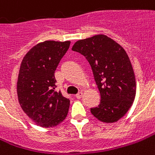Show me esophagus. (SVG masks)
I'll use <instances>...</instances> for the list:
<instances>
[{
  "label": "esophagus",
  "instance_id": "obj_1",
  "mask_svg": "<svg viewBox=\"0 0 155 155\" xmlns=\"http://www.w3.org/2000/svg\"><path fill=\"white\" fill-rule=\"evenodd\" d=\"M82 95H83V93H82V92H79L77 95H75V97H76L77 99H80V98H81Z\"/></svg>",
  "mask_w": 155,
  "mask_h": 155
}]
</instances>
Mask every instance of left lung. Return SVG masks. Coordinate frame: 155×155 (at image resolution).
Returning <instances> with one entry per match:
<instances>
[{
    "label": "left lung",
    "instance_id": "obj_1",
    "mask_svg": "<svg viewBox=\"0 0 155 155\" xmlns=\"http://www.w3.org/2000/svg\"><path fill=\"white\" fill-rule=\"evenodd\" d=\"M72 50L82 54L91 66L101 95L100 104L90 109L104 123H115L126 114L136 96V80L123 47L99 34L74 43Z\"/></svg>",
    "mask_w": 155,
    "mask_h": 155
}]
</instances>
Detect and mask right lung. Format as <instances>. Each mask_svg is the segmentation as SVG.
<instances>
[{
  "label": "right lung",
  "instance_id": "obj_1",
  "mask_svg": "<svg viewBox=\"0 0 155 155\" xmlns=\"http://www.w3.org/2000/svg\"><path fill=\"white\" fill-rule=\"evenodd\" d=\"M70 41L46 40L34 45L23 57L16 91L21 108L36 124L51 128L67 117L70 101L56 91L55 70Z\"/></svg>",
  "mask_w": 155,
  "mask_h": 155
}]
</instances>
